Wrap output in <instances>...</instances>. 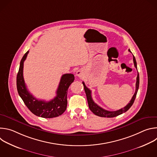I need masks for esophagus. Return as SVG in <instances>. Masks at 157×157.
<instances>
[{
    "mask_svg": "<svg viewBox=\"0 0 157 157\" xmlns=\"http://www.w3.org/2000/svg\"><path fill=\"white\" fill-rule=\"evenodd\" d=\"M83 75H84L83 71L81 70H79L78 71H76V76L78 77H82Z\"/></svg>",
    "mask_w": 157,
    "mask_h": 157,
    "instance_id": "obj_1",
    "label": "esophagus"
}]
</instances>
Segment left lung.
<instances>
[{
    "label": "left lung",
    "mask_w": 157,
    "mask_h": 157,
    "mask_svg": "<svg viewBox=\"0 0 157 157\" xmlns=\"http://www.w3.org/2000/svg\"><path fill=\"white\" fill-rule=\"evenodd\" d=\"M128 52L132 53L130 52V50H128ZM133 63H134V66L136 68V69L137 70V62L136 60L135 57L133 55ZM82 84L84 86V91L86 94V98H87V102H88V105H89V108L90 109V110L93 112V113L99 117H114L116 116H118L124 113H125L126 111H127L130 107L132 105V104L134 102V101L136 99V96H137V93L139 89V75L138 73L137 75V81H136V92L134 93L133 97L132 98L130 102L126 105L125 106L124 108H122L119 110H116V111H109V110H105L104 109H102V107H101L100 106H99L97 104H96L93 99H92V96H91V91L90 89H88L86 86L85 85L84 82H82Z\"/></svg>",
    "instance_id": "left-lung-1"
}]
</instances>
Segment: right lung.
Here are the masks:
<instances>
[{
  "instance_id": "obj_1",
  "label": "right lung",
  "mask_w": 157,
  "mask_h": 157,
  "mask_svg": "<svg viewBox=\"0 0 157 157\" xmlns=\"http://www.w3.org/2000/svg\"><path fill=\"white\" fill-rule=\"evenodd\" d=\"M29 52V51L21 59L17 76V88L19 96L29 109L36 116L53 118L61 116L66 109L68 89L74 81L75 76L73 74H64L61 76L56 91V96L52 100L47 102L37 99L28 91L23 76L24 63Z\"/></svg>"
}]
</instances>
